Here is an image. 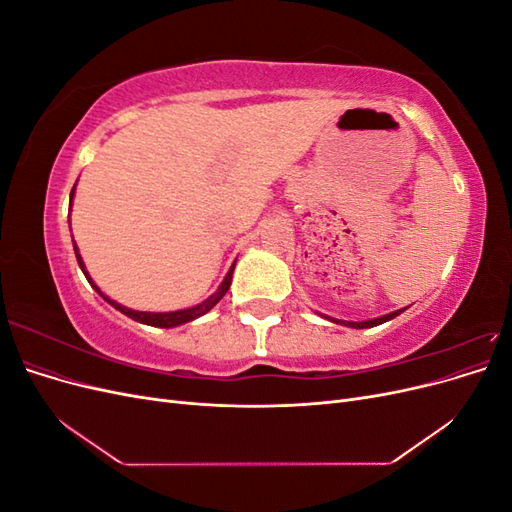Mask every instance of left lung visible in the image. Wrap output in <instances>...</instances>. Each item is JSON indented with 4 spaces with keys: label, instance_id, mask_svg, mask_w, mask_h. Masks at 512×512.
<instances>
[{
    "label": "left lung",
    "instance_id": "1",
    "mask_svg": "<svg viewBox=\"0 0 512 512\" xmlns=\"http://www.w3.org/2000/svg\"><path fill=\"white\" fill-rule=\"evenodd\" d=\"M404 309H406V307H404ZM404 309H397V312H391V314L374 318V320H365V322H346V320H335V318H331V320H333V322H339V324H346V327H352V329H369V327H376V324H382V322H386V320H393L395 316H399L401 312H404Z\"/></svg>",
    "mask_w": 512,
    "mask_h": 512
}]
</instances>
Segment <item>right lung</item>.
<instances>
[{"label":"right lung","instance_id":"right-lung-1","mask_svg":"<svg viewBox=\"0 0 512 512\" xmlns=\"http://www.w3.org/2000/svg\"><path fill=\"white\" fill-rule=\"evenodd\" d=\"M76 188V185H74ZM74 188H72V192H70V209H72V198H74ZM70 222V220H68ZM72 245H74V254H76V260H79V267L83 269V273H85V277H87V282L94 286L98 292H100V297L106 301V303H111L115 309H119L121 314H126L128 318H132V320H136V322H143V324H149V327H160V329H170V327H179V324H185V322H190V320H194V318H198V316H203V314H207L211 307H215L220 303V299L224 297L226 294V290L230 288V282H232V271H235V267H232L230 271H228V275L224 277V282L220 284V288H218V292H213L209 299H205L203 303H198V305H194V307H190V309H179V312H136V309H130V307H123L121 303H117V301H113V299H108L106 294H102V290L94 284V280H91L89 277V273L85 271V262H83V258H81V254H79V247H76V243H74V239H72Z\"/></svg>","mask_w":512,"mask_h":512}]
</instances>
